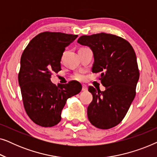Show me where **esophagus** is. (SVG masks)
Masks as SVG:
<instances>
[{
  "label": "esophagus",
  "mask_w": 157,
  "mask_h": 157,
  "mask_svg": "<svg viewBox=\"0 0 157 157\" xmlns=\"http://www.w3.org/2000/svg\"><path fill=\"white\" fill-rule=\"evenodd\" d=\"M87 90H88L87 86L85 85V84H83V85H82V91H86Z\"/></svg>",
  "instance_id": "1"
}]
</instances>
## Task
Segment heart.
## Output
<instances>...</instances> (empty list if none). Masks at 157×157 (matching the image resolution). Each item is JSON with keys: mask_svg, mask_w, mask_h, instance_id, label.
<instances>
[{"mask_svg": "<svg viewBox=\"0 0 157 157\" xmlns=\"http://www.w3.org/2000/svg\"><path fill=\"white\" fill-rule=\"evenodd\" d=\"M76 78L78 79V80H82L83 78V76L82 74H77L76 76Z\"/></svg>", "mask_w": 157, "mask_h": 157, "instance_id": "obj_1", "label": "heart"}]
</instances>
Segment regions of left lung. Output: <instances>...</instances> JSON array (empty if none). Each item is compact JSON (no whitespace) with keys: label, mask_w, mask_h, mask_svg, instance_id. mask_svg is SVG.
<instances>
[{"label":"left lung","mask_w":157,"mask_h":157,"mask_svg":"<svg viewBox=\"0 0 157 157\" xmlns=\"http://www.w3.org/2000/svg\"><path fill=\"white\" fill-rule=\"evenodd\" d=\"M77 42L91 48L92 72L101 73V82L106 88L101 91L89 87L93 100L88 106V118L98 128H112L123 120L136 95L139 78L136 53L127 40L112 34L82 36Z\"/></svg>","instance_id":"8db88e82"}]
</instances>
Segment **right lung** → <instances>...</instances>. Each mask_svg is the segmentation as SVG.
<instances>
[{"label": "right lung", "instance_id": "right-lung-1", "mask_svg": "<svg viewBox=\"0 0 157 157\" xmlns=\"http://www.w3.org/2000/svg\"><path fill=\"white\" fill-rule=\"evenodd\" d=\"M78 35L44 32L32 39L21 59L18 83L27 114L44 127L56 125L68 98L80 93L81 83L71 81L56 86L51 81L53 73L61 71L66 47Z\"/></svg>", "mask_w": 157, "mask_h": 157}]
</instances>
